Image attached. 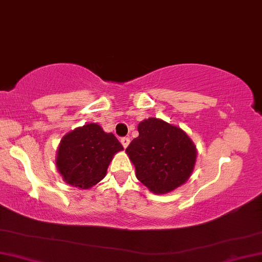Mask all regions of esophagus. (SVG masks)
Returning a JSON list of instances; mask_svg holds the SVG:
<instances>
[{
	"label": "esophagus",
	"instance_id": "1",
	"mask_svg": "<svg viewBox=\"0 0 262 262\" xmlns=\"http://www.w3.org/2000/svg\"><path fill=\"white\" fill-rule=\"evenodd\" d=\"M120 143H122V145L124 146V149H126L128 144H130V138H128V137H123L122 139H120Z\"/></svg>",
	"mask_w": 262,
	"mask_h": 262
}]
</instances>
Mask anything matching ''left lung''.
<instances>
[{"label": "left lung", "instance_id": "obj_1", "mask_svg": "<svg viewBox=\"0 0 262 262\" xmlns=\"http://www.w3.org/2000/svg\"><path fill=\"white\" fill-rule=\"evenodd\" d=\"M139 136L126 147L138 181L154 194H166L188 181L197 151L185 132L162 119L138 124Z\"/></svg>", "mask_w": 262, "mask_h": 262}]
</instances>
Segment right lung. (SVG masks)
Wrapping results in <instances>:
<instances>
[{
    "label": "right lung",
    "instance_id": "obj_1",
    "mask_svg": "<svg viewBox=\"0 0 262 262\" xmlns=\"http://www.w3.org/2000/svg\"><path fill=\"white\" fill-rule=\"evenodd\" d=\"M122 150L115 135L106 134L100 125L91 123L63 136L55 164L66 183L90 189L103 180L113 156Z\"/></svg>",
    "mask_w": 262,
    "mask_h": 262
}]
</instances>
